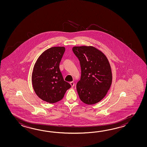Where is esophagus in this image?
Returning <instances> with one entry per match:
<instances>
[{
	"instance_id": "34e87169",
	"label": "esophagus",
	"mask_w": 147,
	"mask_h": 147,
	"mask_svg": "<svg viewBox=\"0 0 147 147\" xmlns=\"http://www.w3.org/2000/svg\"><path fill=\"white\" fill-rule=\"evenodd\" d=\"M70 85L71 86V87H74V85H75V83H74V82L71 81V82H70Z\"/></svg>"
}]
</instances>
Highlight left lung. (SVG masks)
Wrapping results in <instances>:
<instances>
[{
    "label": "left lung",
    "instance_id": "left-lung-1",
    "mask_svg": "<svg viewBox=\"0 0 147 147\" xmlns=\"http://www.w3.org/2000/svg\"><path fill=\"white\" fill-rule=\"evenodd\" d=\"M72 51L80 61L81 74L76 88L80 100L93 105L102 100L112 83L109 61L101 51L92 46H78Z\"/></svg>",
    "mask_w": 147,
    "mask_h": 147
}]
</instances>
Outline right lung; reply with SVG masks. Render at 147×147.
<instances>
[{
    "label": "right lung",
    "mask_w": 147,
    "mask_h": 147,
    "mask_svg": "<svg viewBox=\"0 0 147 147\" xmlns=\"http://www.w3.org/2000/svg\"><path fill=\"white\" fill-rule=\"evenodd\" d=\"M65 51L64 47H53L45 50L37 60L32 74L34 92L41 99L50 103L63 99L71 87L64 80L59 64Z\"/></svg>",
    "instance_id": "add662e5"
}]
</instances>
